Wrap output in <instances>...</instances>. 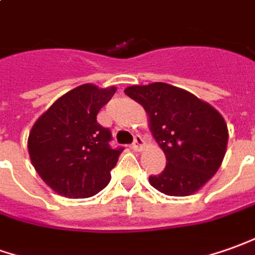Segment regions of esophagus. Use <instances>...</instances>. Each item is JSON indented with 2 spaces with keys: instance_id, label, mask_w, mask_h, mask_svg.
<instances>
[{
  "instance_id": "1",
  "label": "esophagus",
  "mask_w": 255,
  "mask_h": 255,
  "mask_svg": "<svg viewBox=\"0 0 255 255\" xmlns=\"http://www.w3.org/2000/svg\"><path fill=\"white\" fill-rule=\"evenodd\" d=\"M143 145H144V140H143V137H141L140 134H136V136H134V140H133V144H131V148L136 151H140L143 148Z\"/></svg>"
}]
</instances>
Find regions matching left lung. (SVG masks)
Masks as SVG:
<instances>
[{"label":"left lung","mask_w":255,"mask_h":255,"mask_svg":"<svg viewBox=\"0 0 255 255\" xmlns=\"http://www.w3.org/2000/svg\"><path fill=\"white\" fill-rule=\"evenodd\" d=\"M125 94L148 115V126L166 157L150 184L166 196H190L217 173L228 145V126L214 107L166 83L130 86Z\"/></svg>","instance_id":"obj_1"}]
</instances>
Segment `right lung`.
<instances>
[{
  "label": "right lung",
  "mask_w": 255,
  "mask_h": 255,
  "mask_svg": "<svg viewBox=\"0 0 255 255\" xmlns=\"http://www.w3.org/2000/svg\"><path fill=\"white\" fill-rule=\"evenodd\" d=\"M117 87L82 84L59 97L31 128L27 148L31 164L52 190L69 198L96 196L111 180L122 147L110 145V129L97 114Z\"/></svg>",
  "instance_id": "1"
}]
</instances>
